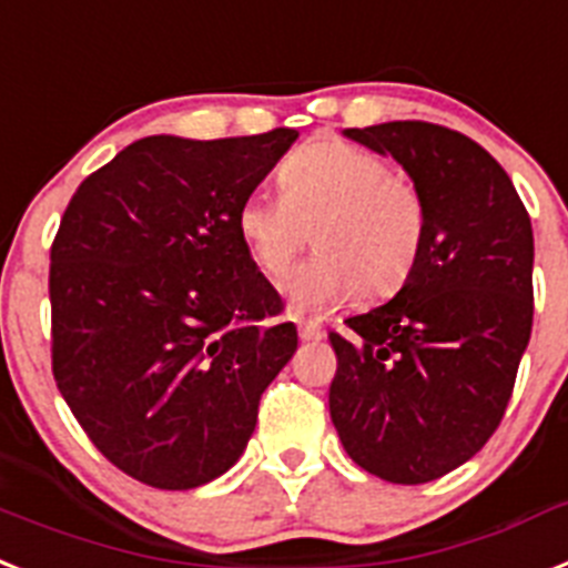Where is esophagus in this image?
I'll list each match as a JSON object with an SVG mask.
<instances>
[{
    "mask_svg": "<svg viewBox=\"0 0 568 568\" xmlns=\"http://www.w3.org/2000/svg\"><path fill=\"white\" fill-rule=\"evenodd\" d=\"M322 336L324 331L318 322H298V338H302V342H318Z\"/></svg>",
    "mask_w": 568,
    "mask_h": 568,
    "instance_id": "obj_1",
    "label": "esophagus"
}]
</instances>
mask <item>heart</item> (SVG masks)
Returning <instances> with one entry per match:
<instances>
[{
	"label": "heart",
	"mask_w": 568,
	"mask_h": 568,
	"mask_svg": "<svg viewBox=\"0 0 568 568\" xmlns=\"http://www.w3.org/2000/svg\"><path fill=\"white\" fill-rule=\"evenodd\" d=\"M281 197L252 192L235 215L237 235L252 264L278 284L307 241L316 258L290 278L295 310H331L399 293L425 244V197L408 174L382 154L344 143L313 140L278 169Z\"/></svg>",
	"instance_id": "b5f03b06"
}]
</instances>
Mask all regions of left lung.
<instances>
[{"label": "left lung", "mask_w": 568, "mask_h": 568, "mask_svg": "<svg viewBox=\"0 0 568 568\" xmlns=\"http://www.w3.org/2000/svg\"><path fill=\"white\" fill-rule=\"evenodd\" d=\"M399 160L425 197V244L405 287L331 333V419L356 465L419 486L468 463L500 425L531 336L535 235L506 169L423 120L347 129Z\"/></svg>", "instance_id": "left-lung-1"}]
</instances>
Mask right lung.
I'll return each instance as SVG.
<instances>
[{
	"instance_id": "obj_1",
	"label": "right lung",
	"mask_w": 568,
	"mask_h": 568,
	"mask_svg": "<svg viewBox=\"0 0 568 568\" xmlns=\"http://www.w3.org/2000/svg\"><path fill=\"white\" fill-rule=\"evenodd\" d=\"M154 134L80 183L51 244V367L123 474L186 491L244 454L298 333L235 215L295 143Z\"/></svg>"
}]
</instances>
